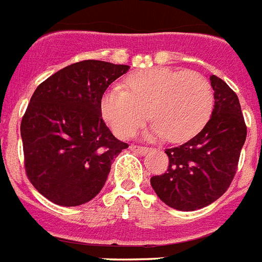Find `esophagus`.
<instances>
[{
  "instance_id": "1",
  "label": "esophagus",
  "mask_w": 262,
  "mask_h": 262,
  "mask_svg": "<svg viewBox=\"0 0 262 262\" xmlns=\"http://www.w3.org/2000/svg\"><path fill=\"white\" fill-rule=\"evenodd\" d=\"M131 150L139 152V154H146V152L148 151V147H146V146H138V144H133V146H131Z\"/></svg>"
}]
</instances>
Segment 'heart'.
<instances>
[{
	"mask_svg": "<svg viewBox=\"0 0 262 262\" xmlns=\"http://www.w3.org/2000/svg\"><path fill=\"white\" fill-rule=\"evenodd\" d=\"M100 108L119 138L134 135L150 116L154 123L146 137L166 135L170 142H183L194 137L208 121L214 91L198 72L148 69L128 75L124 86H111L102 95Z\"/></svg>",
	"mask_w": 262,
	"mask_h": 262,
	"instance_id": "heart-1",
	"label": "heart"
}]
</instances>
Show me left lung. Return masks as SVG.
I'll list each match as a JSON object with an SVG mask.
<instances>
[{
    "label": "left lung",
    "instance_id": "obj_1",
    "mask_svg": "<svg viewBox=\"0 0 262 262\" xmlns=\"http://www.w3.org/2000/svg\"><path fill=\"white\" fill-rule=\"evenodd\" d=\"M215 105L204 128L185 143L166 148L169 165L150 183L171 208L194 211L208 206L229 189L246 141V124L235 92L211 75Z\"/></svg>",
    "mask_w": 262,
    "mask_h": 262
}]
</instances>
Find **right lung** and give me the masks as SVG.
Here are the masks:
<instances>
[{"label":"right lung","mask_w":262,"mask_h":262,"mask_svg":"<svg viewBox=\"0 0 262 262\" xmlns=\"http://www.w3.org/2000/svg\"><path fill=\"white\" fill-rule=\"evenodd\" d=\"M129 66L81 60L36 88L21 120L27 177L50 202L75 207L102 189L112 161L128 144L102 120L106 88Z\"/></svg>","instance_id":"obj_1"}]
</instances>
